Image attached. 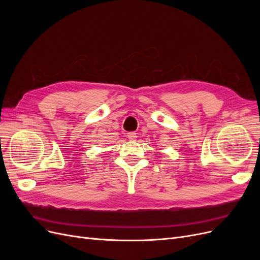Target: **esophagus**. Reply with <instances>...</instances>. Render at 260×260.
<instances>
[{"instance_id":"esophagus-1","label":"esophagus","mask_w":260,"mask_h":260,"mask_svg":"<svg viewBox=\"0 0 260 260\" xmlns=\"http://www.w3.org/2000/svg\"><path fill=\"white\" fill-rule=\"evenodd\" d=\"M127 137H128V139H129V140H131V141H135V140L137 139V133H136V132H128Z\"/></svg>"}]
</instances>
